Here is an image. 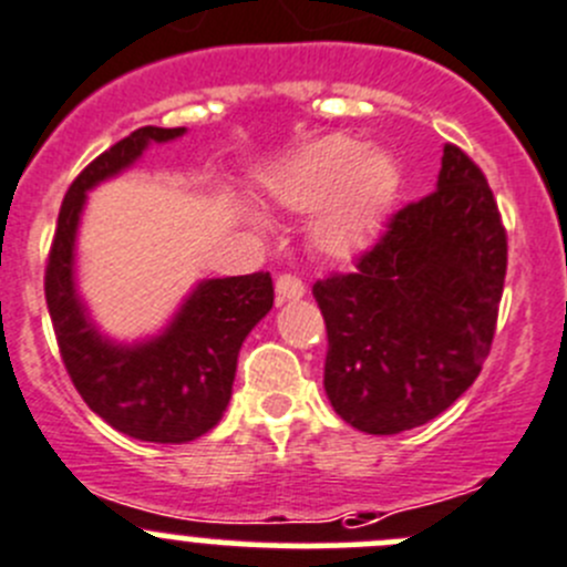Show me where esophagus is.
I'll use <instances>...</instances> for the list:
<instances>
[{
    "label": "esophagus",
    "instance_id": "obj_1",
    "mask_svg": "<svg viewBox=\"0 0 567 567\" xmlns=\"http://www.w3.org/2000/svg\"><path fill=\"white\" fill-rule=\"evenodd\" d=\"M305 293L307 288L301 279L290 277V274H282V277L277 279V305H285V301H299Z\"/></svg>",
    "mask_w": 567,
    "mask_h": 567
}]
</instances>
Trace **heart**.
Wrapping results in <instances>:
<instances>
[{"label": "heart", "instance_id": "b5f03b06", "mask_svg": "<svg viewBox=\"0 0 567 567\" xmlns=\"http://www.w3.org/2000/svg\"><path fill=\"white\" fill-rule=\"evenodd\" d=\"M399 179V163L388 150L349 135H327L271 163L262 174V190L285 210H321L312 221V240L327 257L349 260L373 240ZM240 216L249 227H266L260 213Z\"/></svg>", "mask_w": 567, "mask_h": 567}]
</instances>
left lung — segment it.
<instances>
[{
	"instance_id": "obj_1",
	"label": "left lung",
	"mask_w": 567,
	"mask_h": 567,
	"mask_svg": "<svg viewBox=\"0 0 567 567\" xmlns=\"http://www.w3.org/2000/svg\"><path fill=\"white\" fill-rule=\"evenodd\" d=\"M504 274L507 233L493 190L446 144L435 190L395 213L354 271L312 288L334 412L368 435H399L449 410L491 351Z\"/></svg>"
}]
</instances>
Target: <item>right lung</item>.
<instances>
[{
  "mask_svg": "<svg viewBox=\"0 0 567 567\" xmlns=\"http://www.w3.org/2000/svg\"><path fill=\"white\" fill-rule=\"evenodd\" d=\"M185 126H141L71 183L47 266V307L60 354L85 404L113 430L146 443H188L221 421L244 340L274 307L268 274L199 279L157 332L118 340L91 316L76 285V235L87 194L135 168Z\"/></svg>",
  "mask_w": 567,
  "mask_h": 567,
  "instance_id": "add662e5",
  "label": "right lung"
}]
</instances>
